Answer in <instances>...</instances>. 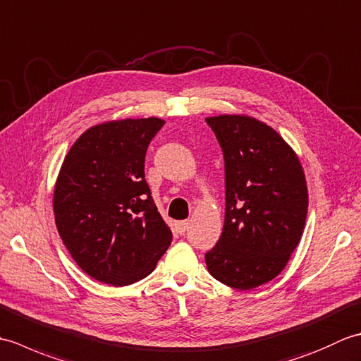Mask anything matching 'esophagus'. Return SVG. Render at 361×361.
Returning a JSON list of instances; mask_svg holds the SVG:
<instances>
[{
	"label": "esophagus",
	"instance_id": "obj_1",
	"mask_svg": "<svg viewBox=\"0 0 361 361\" xmlns=\"http://www.w3.org/2000/svg\"><path fill=\"white\" fill-rule=\"evenodd\" d=\"M189 220H181V221H178V231H180V234H185L188 229H189Z\"/></svg>",
	"mask_w": 361,
	"mask_h": 361
}]
</instances>
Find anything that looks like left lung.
Returning <instances> with one entry per match:
<instances>
[{
    "instance_id": "obj_1",
    "label": "left lung",
    "mask_w": 361,
    "mask_h": 361,
    "mask_svg": "<svg viewBox=\"0 0 361 361\" xmlns=\"http://www.w3.org/2000/svg\"><path fill=\"white\" fill-rule=\"evenodd\" d=\"M224 152L225 224L204 255L212 278L237 290L274 279L304 231L309 194L296 153L278 132L250 116L206 119Z\"/></svg>"
}]
</instances>
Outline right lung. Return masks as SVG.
I'll return each mask as SVG.
<instances>
[{
  "label": "right lung",
  "instance_id": "right-lung-1",
  "mask_svg": "<svg viewBox=\"0 0 361 361\" xmlns=\"http://www.w3.org/2000/svg\"><path fill=\"white\" fill-rule=\"evenodd\" d=\"M164 121L122 119L88 128L68 152L54 189L57 231L83 271L114 287L155 270L172 233L145 181V152Z\"/></svg>",
  "mask_w": 361,
  "mask_h": 361
}]
</instances>
